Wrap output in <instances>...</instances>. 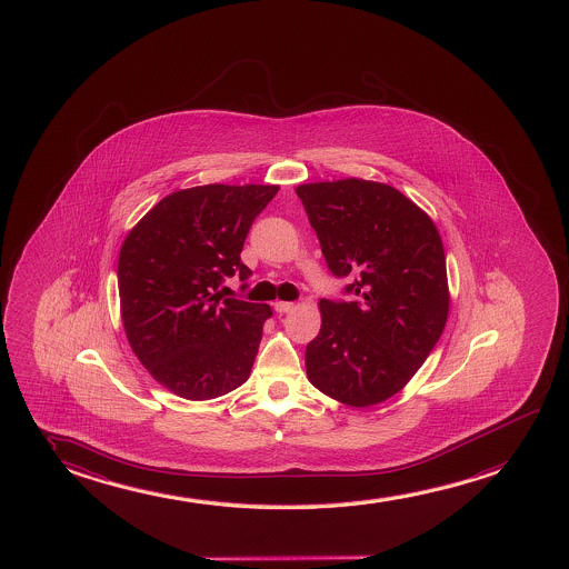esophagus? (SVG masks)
Segmentation results:
<instances>
[{
    "label": "esophagus",
    "mask_w": 569,
    "mask_h": 569,
    "mask_svg": "<svg viewBox=\"0 0 569 569\" xmlns=\"http://www.w3.org/2000/svg\"><path fill=\"white\" fill-rule=\"evenodd\" d=\"M272 308H274V312H279V313H289V312H292V310H295V302H274V305H272Z\"/></svg>",
    "instance_id": "esophagus-1"
}]
</instances>
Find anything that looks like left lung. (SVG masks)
Wrapping results in <instances>:
<instances>
[{"label":"left lung","instance_id":"1","mask_svg":"<svg viewBox=\"0 0 569 569\" xmlns=\"http://www.w3.org/2000/svg\"><path fill=\"white\" fill-rule=\"evenodd\" d=\"M329 271L351 277L345 295L321 298L320 333L306 372L329 398L369 408L392 398L429 357L449 316L439 230L390 184L341 179L300 184Z\"/></svg>","mask_w":569,"mask_h":569}]
</instances>
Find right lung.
I'll use <instances>...</instances> for the list:
<instances>
[{"label":"right lung","instance_id":"1","mask_svg":"<svg viewBox=\"0 0 569 569\" xmlns=\"http://www.w3.org/2000/svg\"><path fill=\"white\" fill-rule=\"evenodd\" d=\"M277 191V184H204L171 192L120 248V313L130 347L153 380L184 400L224 396L249 378L271 308L218 289L226 277L249 279L243 241Z\"/></svg>","mask_w":569,"mask_h":569}]
</instances>
